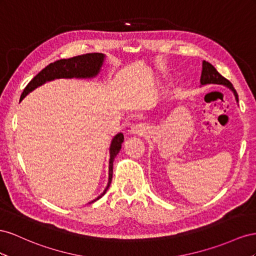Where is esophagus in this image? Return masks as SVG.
Wrapping results in <instances>:
<instances>
[{
    "label": "esophagus",
    "mask_w": 256,
    "mask_h": 256,
    "mask_svg": "<svg viewBox=\"0 0 256 256\" xmlns=\"http://www.w3.org/2000/svg\"><path fill=\"white\" fill-rule=\"evenodd\" d=\"M146 132H147V128H146L144 124L142 123H137L134 126H132V128H130V133L133 135L142 136L146 134Z\"/></svg>",
    "instance_id": "1"
}]
</instances>
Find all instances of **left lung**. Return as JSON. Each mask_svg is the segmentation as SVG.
<instances>
[{
    "label": "left lung",
    "instance_id": "left-lung-1",
    "mask_svg": "<svg viewBox=\"0 0 256 256\" xmlns=\"http://www.w3.org/2000/svg\"><path fill=\"white\" fill-rule=\"evenodd\" d=\"M211 84H223L225 86H228V89L234 93V96H235V100L238 103V94H237L236 90L234 89L232 84L214 68V65H211L209 62L202 61V75H200V86Z\"/></svg>",
    "mask_w": 256,
    "mask_h": 256
}]
</instances>
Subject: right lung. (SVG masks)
Listing matches in <instances>:
<instances>
[{
  "mask_svg": "<svg viewBox=\"0 0 256 256\" xmlns=\"http://www.w3.org/2000/svg\"><path fill=\"white\" fill-rule=\"evenodd\" d=\"M106 56L104 54H86L82 56H78L70 58V59H62L59 61H56L54 63H50L48 66H46L42 70H40L38 75H36L28 86L24 88V90L21 94L20 102L22 100L28 93L34 91L36 88L42 86L47 82H52L54 79H61V78H78V79H91L96 77L102 66H103ZM124 140V136L122 133L116 134L112 140L110 148H109V167H108V184L104 192L98 195L96 200H93L91 202H96L100 200L102 196H104L107 192V190L110 186L112 179V165L114 158L118 154L121 150L122 142Z\"/></svg>",
  "mask_w": 256,
  "mask_h": 256,
  "instance_id": "obj_1",
  "label": "right lung"
}]
</instances>
